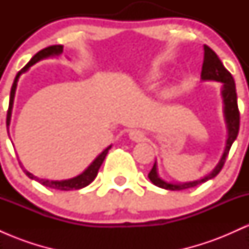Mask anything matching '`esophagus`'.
I'll use <instances>...</instances> for the list:
<instances>
[{
	"mask_svg": "<svg viewBox=\"0 0 249 249\" xmlns=\"http://www.w3.org/2000/svg\"><path fill=\"white\" fill-rule=\"evenodd\" d=\"M128 136H130V138L134 142L144 141V137H145L144 133H142V131H139V130H132L130 133H128Z\"/></svg>",
	"mask_w": 249,
	"mask_h": 249,
	"instance_id": "1",
	"label": "esophagus"
}]
</instances>
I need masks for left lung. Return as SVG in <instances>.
I'll return each instance as SVG.
<instances>
[{
  "label": "left lung",
  "mask_w": 249,
  "mask_h": 249,
  "mask_svg": "<svg viewBox=\"0 0 249 249\" xmlns=\"http://www.w3.org/2000/svg\"><path fill=\"white\" fill-rule=\"evenodd\" d=\"M201 78L204 79V81H216L221 82L222 84H224L221 93L222 98H224L225 118L228 128V138L227 142H226L224 154H222L221 159H220L216 167L214 168L208 176L200 180H196V181L185 182V184H172V182H166L164 181V180H161L158 177V173H157V165L154 164L152 170L148 173V178H150L151 181H152L156 186L170 191H181L185 190V188L198 186V185L202 184V182L214 178L215 176H218L220 171H221V168L224 167L226 158H227L228 153H230L231 146H232L234 141H235L236 137H238L240 127V112L238 107V97H236L234 78L233 76L231 75L230 71L224 67V64L220 61L218 55H216V53L206 44L204 45V63H202Z\"/></svg>",
  "instance_id": "left-lung-1"
}]
</instances>
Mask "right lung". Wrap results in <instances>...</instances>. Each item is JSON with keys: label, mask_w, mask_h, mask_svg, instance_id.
<instances>
[{"label": "right lung", "mask_w": 249, "mask_h": 249, "mask_svg": "<svg viewBox=\"0 0 249 249\" xmlns=\"http://www.w3.org/2000/svg\"><path fill=\"white\" fill-rule=\"evenodd\" d=\"M63 53V45H50V47L48 48H44V49H42L41 51H38V53H36L35 56L33 57V58L30 59V62L28 63L27 65L23 68V69H21L17 72V75L15 77V79H14V83H13V87H11V91H10V99H9V107H8V112H7V128L9 126L10 124V118H11V110H13V104H14V97H15V91H16V87H17V81H18L19 76L22 75V73L25 72L31 65L35 64L36 62L41 61L43 58H47V57H50V56H57L59 55V53ZM111 146H108L107 148H105L103 152L99 154L98 157L93 160L92 164L89 166L87 170L84 171L82 174H79V176L75 177V178L72 179H69V180H61V181H53V180H47V179H39L37 178V177L34 176V174H31L30 172H28L27 170H24L23 166H21L23 168L24 173L27 174L28 177H29L30 179H34L36 180V181H38L39 184H42L43 186H47V187H50V188H53V190H59V191H71V190H79V188H83L85 186H88L89 184H91V182L95 180V178L97 177V173H98V170L99 167H101V165L103 164V161H104L105 157H107V154L108 152V150H110Z\"/></svg>", "instance_id": "add662e5"}]
</instances>
